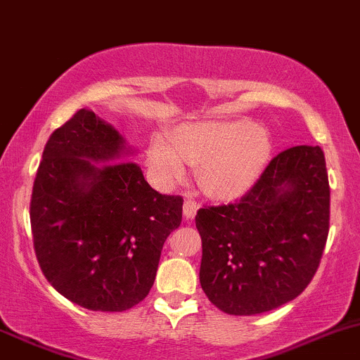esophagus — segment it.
I'll list each match as a JSON object with an SVG mask.
<instances>
[{
    "label": "esophagus",
    "mask_w": 360,
    "mask_h": 360,
    "mask_svg": "<svg viewBox=\"0 0 360 360\" xmlns=\"http://www.w3.org/2000/svg\"><path fill=\"white\" fill-rule=\"evenodd\" d=\"M197 210H199V204H197L194 199H185V204H184L185 219H194Z\"/></svg>",
    "instance_id": "esophagus-1"
}]
</instances>
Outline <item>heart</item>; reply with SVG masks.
<instances>
[{"mask_svg": "<svg viewBox=\"0 0 360 360\" xmlns=\"http://www.w3.org/2000/svg\"><path fill=\"white\" fill-rule=\"evenodd\" d=\"M271 156V139L250 120L181 127L158 135L148 149L149 168L163 184L184 179L185 161L199 165V180L211 194L235 197L249 191Z\"/></svg>", "mask_w": 360, "mask_h": 360, "instance_id": "1", "label": "heart"}]
</instances>
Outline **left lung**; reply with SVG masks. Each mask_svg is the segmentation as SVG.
Masks as SVG:
<instances>
[{
  "label": "left lung",
  "mask_w": 360,
  "mask_h": 360,
  "mask_svg": "<svg viewBox=\"0 0 360 360\" xmlns=\"http://www.w3.org/2000/svg\"><path fill=\"white\" fill-rule=\"evenodd\" d=\"M199 280L219 311L254 316L304 292L319 268L330 231V184L319 146L274 156L245 195L204 206Z\"/></svg>",
  "instance_id": "1"
}]
</instances>
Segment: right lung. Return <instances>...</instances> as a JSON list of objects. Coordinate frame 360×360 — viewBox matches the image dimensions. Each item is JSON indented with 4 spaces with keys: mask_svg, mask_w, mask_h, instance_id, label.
Here are the masks:
<instances>
[{
    "mask_svg": "<svg viewBox=\"0 0 360 360\" xmlns=\"http://www.w3.org/2000/svg\"><path fill=\"white\" fill-rule=\"evenodd\" d=\"M125 141L79 110L49 135L30 199L34 250L46 280L89 311L122 312L148 297L161 249L181 223L180 195H165ZM96 160L99 165L92 164Z\"/></svg>",
    "mask_w": 360,
    "mask_h": 360,
    "instance_id": "right-lung-1",
    "label": "right lung"
}]
</instances>
